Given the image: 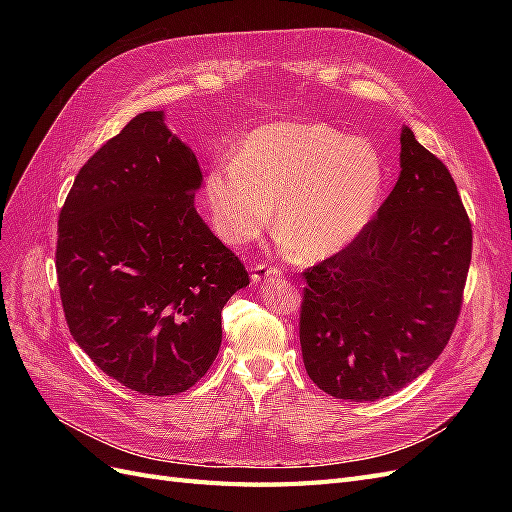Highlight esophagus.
Here are the masks:
<instances>
[{"instance_id": "34e87169", "label": "esophagus", "mask_w": 512, "mask_h": 512, "mask_svg": "<svg viewBox=\"0 0 512 512\" xmlns=\"http://www.w3.org/2000/svg\"><path fill=\"white\" fill-rule=\"evenodd\" d=\"M282 271L275 269V267H267V265H256L252 269V282L254 284H260V282H267L271 280V277H277Z\"/></svg>"}]
</instances>
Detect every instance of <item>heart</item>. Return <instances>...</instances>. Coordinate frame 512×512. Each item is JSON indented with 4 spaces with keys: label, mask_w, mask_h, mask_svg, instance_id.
I'll return each instance as SVG.
<instances>
[{
    "label": "heart",
    "mask_w": 512,
    "mask_h": 512,
    "mask_svg": "<svg viewBox=\"0 0 512 512\" xmlns=\"http://www.w3.org/2000/svg\"><path fill=\"white\" fill-rule=\"evenodd\" d=\"M386 164L365 136L322 121H273L247 134L205 177L211 226L243 247L273 222L284 250L324 260L359 239L380 209Z\"/></svg>",
    "instance_id": "1"
}]
</instances>
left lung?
Returning <instances> with one entry per match:
<instances>
[{
    "instance_id": "8db88e82",
    "label": "left lung",
    "mask_w": 512,
    "mask_h": 512,
    "mask_svg": "<svg viewBox=\"0 0 512 512\" xmlns=\"http://www.w3.org/2000/svg\"><path fill=\"white\" fill-rule=\"evenodd\" d=\"M399 179L367 230L303 275L307 376L337 399L376 401L416 380L451 339L472 226L448 168L401 130Z\"/></svg>"
}]
</instances>
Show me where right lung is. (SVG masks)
<instances>
[{
  "instance_id": "obj_1",
  "label": "right lung",
  "mask_w": 512,
  "mask_h": 512,
  "mask_svg": "<svg viewBox=\"0 0 512 512\" xmlns=\"http://www.w3.org/2000/svg\"><path fill=\"white\" fill-rule=\"evenodd\" d=\"M194 151L136 115L79 170L59 213L57 280L74 342L143 395L188 391L218 356L222 307L250 284L194 207Z\"/></svg>"
}]
</instances>
